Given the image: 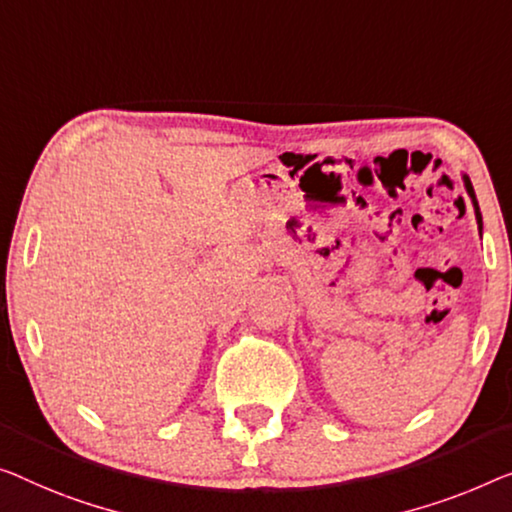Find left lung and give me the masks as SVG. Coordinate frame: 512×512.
<instances>
[{"mask_svg": "<svg viewBox=\"0 0 512 512\" xmlns=\"http://www.w3.org/2000/svg\"><path fill=\"white\" fill-rule=\"evenodd\" d=\"M464 186H467V190H469V195H471V200H474V207H476V218H478V223H483V220H480V211H478V202H476V193H474V186H471V181L464 177Z\"/></svg>", "mask_w": 512, "mask_h": 512, "instance_id": "1", "label": "left lung"}]
</instances>
